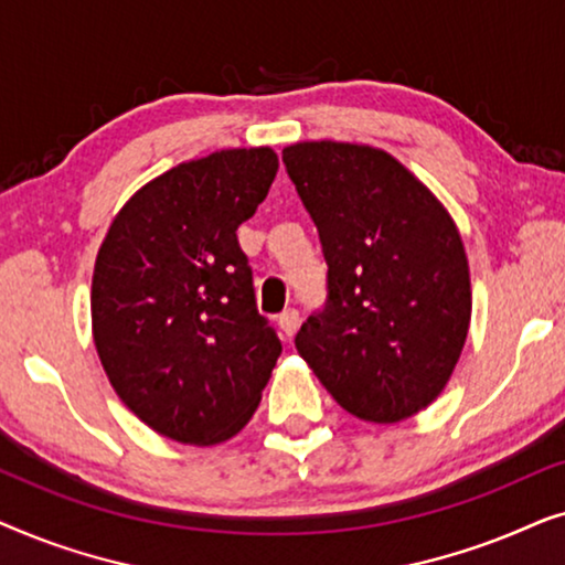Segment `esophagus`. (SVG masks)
Returning a JSON list of instances; mask_svg holds the SVG:
<instances>
[{
  "label": "esophagus",
  "instance_id": "1",
  "mask_svg": "<svg viewBox=\"0 0 565 565\" xmlns=\"http://www.w3.org/2000/svg\"><path fill=\"white\" fill-rule=\"evenodd\" d=\"M277 323H280V331L285 334V339H292L300 327V313L296 308H290V311H285L280 319H277Z\"/></svg>",
  "mask_w": 565,
  "mask_h": 565
}]
</instances>
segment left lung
<instances>
[{"instance_id":"8db88e82","label":"left lung","mask_w":565,"mask_h":565,"mask_svg":"<svg viewBox=\"0 0 565 565\" xmlns=\"http://www.w3.org/2000/svg\"><path fill=\"white\" fill-rule=\"evenodd\" d=\"M282 161L329 265L327 308L300 327L298 354L362 422L419 414L445 391L470 327V269L452 215L375 146L300 141Z\"/></svg>"}]
</instances>
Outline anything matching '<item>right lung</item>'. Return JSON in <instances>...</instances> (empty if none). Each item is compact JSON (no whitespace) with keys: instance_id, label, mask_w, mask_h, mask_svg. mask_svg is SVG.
<instances>
[{"instance_id":"right-lung-1","label":"right lung","mask_w":565,"mask_h":565,"mask_svg":"<svg viewBox=\"0 0 565 565\" xmlns=\"http://www.w3.org/2000/svg\"><path fill=\"white\" fill-rule=\"evenodd\" d=\"M277 167L269 146L182 161L120 207L97 252L92 337L107 381L182 445L238 435L282 352L236 238Z\"/></svg>"}]
</instances>
